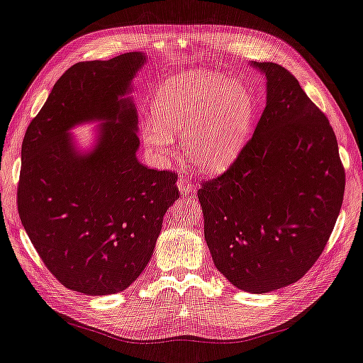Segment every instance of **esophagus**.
I'll use <instances>...</instances> for the list:
<instances>
[{
    "mask_svg": "<svg viewBox=\"0 0 363 363\" xmlns=\"http://www.w3.org/2000/svg\"><path fill=\"white\" fill-rule=\"evenodd\" d=\"M177 185H178V188H179V191H181L182 196H193V194L196 193V190H197L196 184L190 182L186 178H179L178 182H177Z\"/></svg>",
    "mask_w": 363,
    "mask_h": 363,
    "instance_id": "obj_1",
    "label": "esophagus"
}]
</instances>
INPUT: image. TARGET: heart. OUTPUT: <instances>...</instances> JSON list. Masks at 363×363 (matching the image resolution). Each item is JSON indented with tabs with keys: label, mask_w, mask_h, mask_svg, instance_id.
<instances>
[{
	"label": "heart",
	"mask_w": 363,
	"mask_h": 363,
	"mask_svg": "<svg viewBox=\"0 0 363 363\" xmlns=\"http://www.w3.org/2000/svg\"><path fill=\"white\" fill-rule=\"evenodd\" d=\"M152 117L143 125L145 147L170 152L173 136L185 133V152L204 172H220L238 159L255 120V101L240 83L213 72H184L157 91Z\"/></svg>",
	"instance_id": "1"
}]
</instances>
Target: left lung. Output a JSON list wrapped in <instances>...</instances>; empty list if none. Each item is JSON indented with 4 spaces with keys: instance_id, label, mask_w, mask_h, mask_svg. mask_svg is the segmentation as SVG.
I'll return each mask as SVG.
<instances>
[{
    "instance_id": "1",
    "label": "left lung",
    "mask_w": 363,
    "mask_h": 363,
    "mask_svg": "<svg viewBox=\"0 0 363 363\" xmlns=\"http://www.w3.org/2000/svg\"><path fill=\"white\" fill-rule=\"evenodd\" d=\"M250 67L265 77L264 113L238 160L197 194L216 269L235 288L267 294L320 257L345 175L333 128L296 78L273 62Z\"/></svg>"
}]
</instances>
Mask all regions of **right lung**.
<instances>
[{
    "instance_id": "1",
    "label": "right lung",
    "mask_w": 363,
    "mask_h": 363,
    "mask_svg": "<svg viewBox=\"0 0 363 363\" xmlns=\"http://www.w3.org/2000/svg\"><path fill=\"white\" fill-rule=\"evenodd\" d=\"M147 55L72 65L53 86L22 144L18 209L49 272L71 291L111 295L144 272L179 199L177 175L139 163L138 114L129 96ZM99 122L90 150L75 125Z\"/></svg>"
}]
</instances>
